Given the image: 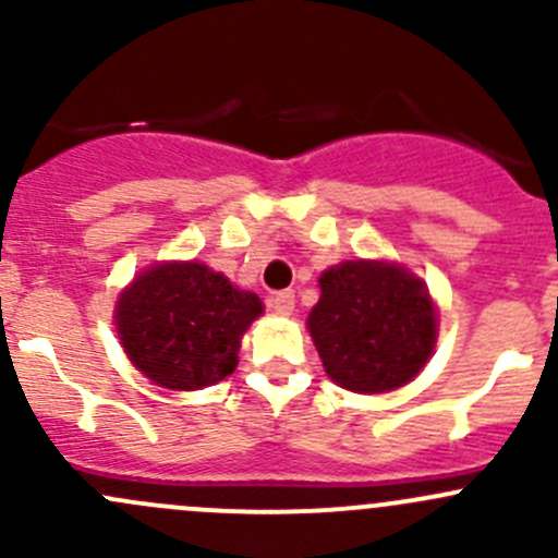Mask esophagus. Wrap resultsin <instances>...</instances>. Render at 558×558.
<instances>
[{"mask_svg":"<svg viewBox=\"0 0 558 558\" xmlns=\"http://www.w3.org/2000/svg\"><path fill=\"white\" fill-rule=\"evenodd\" d=\"M267 305L272 307L275 313H283V315H289L291 311H294V291H275L272 296H269L267 300Z\"/></svg>","mask_w":558,"mask_h":558,"instance_id":"obj_1","label":"esophagus"}]
</instances>
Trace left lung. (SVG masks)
<instances>
[{"mask_svg": "<svg viewBox=\"0 0 558 558\" xmlns=\"http://www.w3.org/2000/svg\"><path fill=\"white\" fill-rule=\"evenodd\" d=\"M307 326L337 386L380 393L421 373L437 337V315L418 278L397 264L345 262L320 275Z\"/></svg>", "mask_w": 558, "mask_h": 558, "instance_id": "8db88e82", "label": "left lung"}]
</instances>
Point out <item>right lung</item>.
Instances as JSON below:
<instances>
[{
    "label": "right lung",
    "mask_w": 558,
    "mask_h": 558,
    "mask_svg": "<svg viewBox=\"0 0 558 558\" xmlns=\"http://www.w3.org/2000/svg\"><path fill=\"white\" fill-rule=\"evenodd\" d=\"M262 302L196 262L140 275L116 307L118 335L134 367L154 384L194 391L238 367L240 337Z\"/></svg>",
    "instance_id": "obj_1"
}]
</instances>
